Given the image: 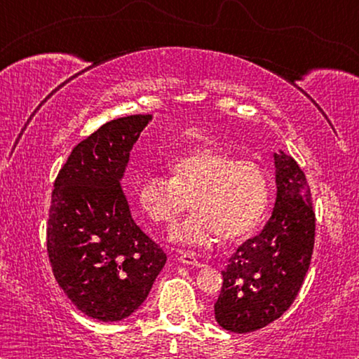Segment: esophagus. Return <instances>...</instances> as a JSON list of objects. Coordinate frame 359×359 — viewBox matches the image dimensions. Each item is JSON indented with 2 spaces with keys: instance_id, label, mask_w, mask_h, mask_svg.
I'll return each instance as SVG.
<instances>
[{
  "instance_id": "esophagus-1",
  "label": "esophagus",
  "mask_w": 359,
  "mask_h": 359,
  "mask_svg": "<svg viewBox=\"0 0 359 359\" xmlns=\"http://www.w3.org/2000/svg\"><path fill=\"white\" fill-rule=\"evenodd\" d=\"M179 261L182 264H190V266H196V267H201V261H199L196 257H194V253H190V252H184L180 253L179 257Z\"/></svg>"
}]
</instances>
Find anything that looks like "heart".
<instances>
[{
    "label": "heart",
    "mask_w": 359,
    "mask_h": 359,
    "mask_svg": "<svg viewBox=\"0 0 359 359\" xmlns=\"http://www.w3.org/2000/svg\"><path fill=\"white\" fill-rule=\"evenodd\" d=\"M171 179L150 174L137 185L139 208L151 222L175 226L190 209L196 210L171 234L175 242L208 245L218 236L236 241L250 234L269 203L264 169L250 160H238L217 147H203L172 158Z\"/></svg>",
    "instance_id": "b5f03b06"
}]
</instances>
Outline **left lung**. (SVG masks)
Returning <instances> with one entry per match:
<instances>
[{"mask_svg": "<svg viewBox=\"0 0 359 359\" xmlns=\"http://www.w3.org/2000/svg\"><path fill=\"white\" fill-rule=\"evenodd\" d=\"M276 203L263 231L245 241L222 272L215 320L231 332H252L280 318L307 274L315 214L306 175L283 150L274 154Z\"/></svg>", "mask_w": 359, "mask_h": 359, "instance_id": "obj_1", "label": "left lung"}]
</instances>
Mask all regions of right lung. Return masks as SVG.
Returning <instances> with one entry per match:
<instances>
[{
	"label": "right lung",
	"instance_id": "add662e5",
	"mask_svg": "<svg viewBox=\"0 0 359 359\" xmlns=\"http://www.w3.org/2000/svg\"><path fill=\"white\" fill-rule=\"evenodd\" d=\"M151 115L111 120L72 149L53 184L47 253L79 311L120 321L147 299L166 253L133 220L121 190L133 145Z\"/></svg>",
	"mask_w": 359,
	"mask_h": 359
}]
</instances>
